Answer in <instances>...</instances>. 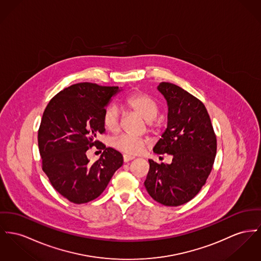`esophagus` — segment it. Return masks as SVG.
<instances>
[{
  "mask_svg": "<svg viewBox=\"0 0 261 261\" xmlns=\"http://www.w3.org/2000/svg\"><path fill=\"white\" fill-rule=\"evenodd\" d=\"M133 159H135V156L128 155V154H123V161H124V162H128V161H130V160H133Z\"/></svg>",
  "mask_w": 261,
  "mask_h": 261,
  "instance_id": "esophagus-1",
  "label": "esophagus"
}]
</instances>
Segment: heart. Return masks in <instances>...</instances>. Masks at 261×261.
I'll list each match as a JSON object with an SVG mask.
<instances>
[{
	"instance_id": "heart-1",
	"label": "heart",
	"mask_w": 261,
	"mask_h": 261,
	"mask_svg": "<svg viewBox=\"0 0 261 261\" xmlns=\"http://www.w3.org/2000/svg\"><path fill=\"white\" fill-rule=\"evenodd\" d=\"M124 104L129 109L136 112L145 122H151L158 114V105L154 99L146 94H134L125 99ZM120 115L117 106L110 105L105 109L103 122L107 129L115 132L119 127ZM112 144L115 148L128 154L140 153L144 146L145 141L143 139L134 138L127 135H122L113 139Z\"/></svg>"
}]
</instances>
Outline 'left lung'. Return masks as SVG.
<instances>
[{
  "instance_id": "left-lung-1",
  "label": "left lung",
  "mask_w": 261,
  "mask_h": 261,
  "mask_svg": "<svg viewBox=\"0 0 261 261\" xmlns=\"http://www.w3.org/2000/svg\"><path fill=\"white\" fill-rule=\"evenodd\" d=\"M167 103V127L153 151L172 155L170 164L148 159L144 186L164 206L177 207L192 200L205 185L217 153V139L204 104L172 83L157 86Z\"/></svg>"
}]
</instances>
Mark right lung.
Listing matches in <instances>:
<instances>
[{"label":"right lung","mask_w":261,"mask_h":261,"mask_svg":"<svg viewBox=\"0 0 261 261\" xmlns=\"http://www.w3.org/2000/svg\"><path fill=\"white\" fill-rule=\"evenodd\" d=\"M122 90L87 82L74 84L55 95L44 110L37 136L42 170L53 188L72 203L98 198L122 165L121 152L95 140L105 132V109ZM98 144L105 151L90 163L86 152Z\"/></svg>","instance_id":"1"}]
</instances>
